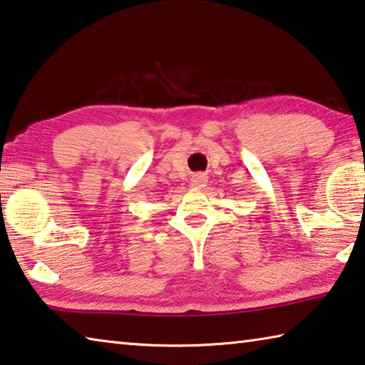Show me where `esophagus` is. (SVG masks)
Instances as JSON below:
<instances>
[{"mask_svg":"<svg viewBox=\"0 0 365 365\" xmlns=\"http://www.w3.org/2000/svg\"><path fill=\"white\" fill-rule=\"evenodd\" d=\"M207 181H208V178L203 175V173H195L192 179H190V186L195 189H202L207 186Z\"/></svg>","mask_w":365,"mask_h":365,"instance_id":"obj_1","label":"esophagus"}]
</instances>
